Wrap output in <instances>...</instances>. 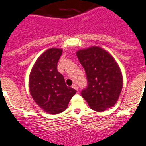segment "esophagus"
<instances>
[{
	"instance_id": "1",
	"label": "esophagus",
	"mask_w": 146,
	"mask_h": 146,
	"mask_svg": "<svg viewBox=\"0 0 146 146\" xmlns=\"http://www.w3.org/2000/svg\"><path fill=\"white\" fill-rule=\"evenodd\" d=\"M72 88H74L75 90H78V86L76 84H74V85H72Z\"/></svg>"
}]
</instances>
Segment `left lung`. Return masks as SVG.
<instances>
[{"mask_svg":"<svg viewBox=\"0 0 146 146\" xmlns=\"http://www.w3.org/2000/svg\"><path fill=\"white\" fill-rule=\"evenodd\" d=\"M76 54L87 79V86L81 92L82 98L95 111H103L112 107L123 87L117 63L108 52L97 46L79 50Z\"/></svg>","mask_w":146,"mask_h":146,"instance_id":"obj_1","label":"left lung"}]
</instances>
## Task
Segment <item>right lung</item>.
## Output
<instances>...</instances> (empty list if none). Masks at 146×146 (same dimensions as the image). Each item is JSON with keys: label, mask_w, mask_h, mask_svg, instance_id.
Wrapping results in <instances>:
<instances>
[{"label": "right lung", "mask_w": 146, "mask_h": 146, "mask_svg": "<svg viewBox=\"0 0 146 146\" xmlns=\"http://www.w3.org/2000/svg\"><path fill=\"white\" fill-rule=\"evenodd\" d=\"M62 49L49 48L35 62L30 74L29 88L32 98L49 114H59L66 110L76 90L68 86L64 76L57 71Z\"/></svg>", "instance_id": "right-lung-1"}]
</instances>
